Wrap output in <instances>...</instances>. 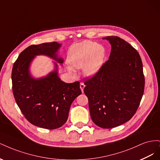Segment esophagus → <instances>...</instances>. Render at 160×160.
<instances>
[{"label": "esophagus", "mask_w": 160, "mask_h": 160, "mask_svg": "<svg viewBox=\"0 0 160 160\" xmlns=\"http://www.w3.org/2000/svg\"><path fill=\"white\" fill-rule=\"evenodd\" d=\"M85 85H84V83H80V88H81V91L82 92H83V89H84V88H85Z\"/></svg>", "instance_id": "34e87169"}]
</instances>
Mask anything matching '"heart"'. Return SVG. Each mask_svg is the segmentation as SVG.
<instances>
[{
  "mask_svg": "<svg viewBox=\"0 0 160 160\" xmlns=\"http://www.w3.org/2000/svg\"><path fill=\"white\" fill-rule=\"evenodd\" d=\"M105 57V48L98 43L85 41L72 46L69 51L68 60L75 69L83 67L84 73L92 77L100 71ZM68 70L72 71L71 67Z\"/></svg>",
  "mask_w": 160,
  "mask_h": 160,
  "instance_id": "b5f03b06",
  "label": "heart"
}]
</instances>
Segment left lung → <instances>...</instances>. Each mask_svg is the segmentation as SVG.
<instances>
[{
    "mask_svg": "<svg viewBox=\"0 0 160 160\" xmlns=\"http://www.w3.org/2000/svg\"><path fill=\"white\" fill-rule=\"evenodd\" d=\"M111 45L109 60L85 81L91 118L98 126L109 129L132 118L144 91L143 64L138 52L118 37L104 38Z\"/></svg>",
    "mask_w": 160,
    "mask_h": 160,
    "instance_id": "1",
    "label": "left lung"
}]
</instances>
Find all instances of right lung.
<instances>
[{"mask_svg":"<svg viewBox=\"0 0 160 160\" xmlns=\"http://www.w3.org/2000/svg\"><path fill=\"white\" fill-rule=\"evenodd\" d=\"M61 47L57 42L31 45L18 55L12 67V92L18 108L31 123L48 129L65 123L71 103L81 94L79 81L66 83L61 80L55 62V70L45 77L36 79L31 74V64L37 55L63 63L57 54Z\"/></svg>","mask_w":160,"mask_h":160,"instance_id":"add662e5","label":"right lung"}]
</instances>
